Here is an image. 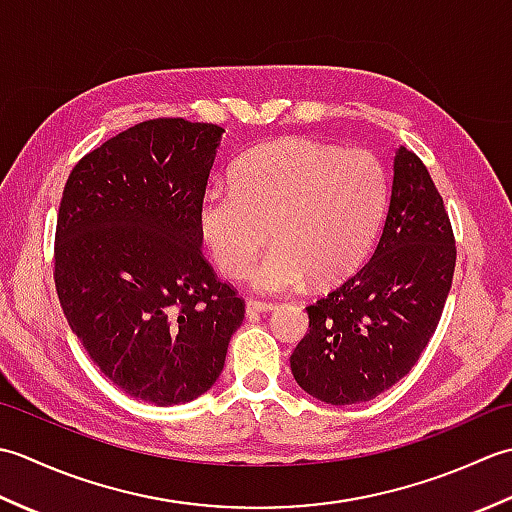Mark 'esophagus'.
<instances>
[{"label":"esophagus","instance_id":"1","mask_svg":"<svg viewBox=\"0 0 512 512\" xmlns=\"http://www.w3.org/2000/svg\"><path fill=\"white\" fill-rule=\"evenodd\" d=\"M275 308H277L275 303H264V301H248L246 303L248 314H266V312H273Z\"/></svg>","mask_w":512,"mask_h":512}]
</instances>
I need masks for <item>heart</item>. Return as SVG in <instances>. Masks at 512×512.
I'll use <instances>...</instances> for the list:
<instances>
[{
    "mask_svg": "<svg viewBox=\"0 0 512 512\" xmlns=\"http://www.w3.org/2000/svg\"><path fill=\"white\" fill-rule=\"evenodd\" d=\"M387 204L380 162L365 149H336L310 138H279L250 149L231 169V187L204 193L198 224L215 264L259 292L281 295L334 284L363 262Z\"/></svg>",
    "mask_w": 512,
    "mask_h": 512,
    "instance_id": "heart-1",
    "label": "heart"
}]
</instances>
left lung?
<instances>
[{"instance_id": "obj_1", "label": "left lung", "mask_w": 512, "mask_h": 512, "mask_svg": "<svg viewBox=\"0 0 512 512\" xmlns=\"http://www.w3.org/2000/svg\"><path fill=\"white\" fill-rule=\"evenodd\" d=\"M453 270L442 195L422 160L400 147L372 259L306 308L310 332L290 356L299 387L328 405H354L396 385L438 328Z\"/></svg>"}]
</instances>
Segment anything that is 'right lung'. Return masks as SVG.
Returning a JSON list of instances; mask_svg holds the SVG:
<instances>
[{"mask_svg":"<svg viewBox=\"0 0 512 512\" xmlns=\"http://www.w3.org/2000/svg\"><path fill=\"white\" fill-rule=\"evenodd\" d=\"M224 129L138 123L83 156L65 182L54 286L94 365L158 407L220 378L244 299L202 255L200 202Z\"/></svg>","mask_w":512,"mask_h":512,"instance_id":"obj_1","label":"right lung"}]
</instances>
